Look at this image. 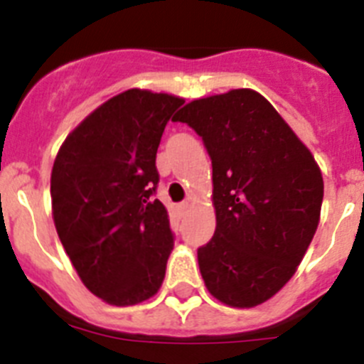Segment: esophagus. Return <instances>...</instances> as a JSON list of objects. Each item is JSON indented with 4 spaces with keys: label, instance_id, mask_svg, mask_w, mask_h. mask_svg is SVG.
Listing matches in <instances>:
<instances>
[{
    "label": "esophagus",
    "instance_id": "34e87169",
    "mask_svg": "<svg viewBox=\"0 0 364 364\" xmlns=\"http://www.w3.org/2000/svg\"><path fill=\"white\" fill-rule=\"evenodd\" d=\"M178 208H180V210H182V211H186V210H188V208H189V202H188V200L182 202V204H180Z\"/></svg>",
    "mask_w": 364,
    "mask_h": 364
}]
</instances>
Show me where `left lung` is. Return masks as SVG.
<instances>
[{"label":"left lung","instance_id":"1","mask_svg":"<svg viewBox=\"0 0 364 364\" xmlns=\"http://www.w3.org/2000/svg\"><path fill=\"white\" fill-rule=\"evenodd\" d=\"M175 122L200 134L213 164L217 228L198 247L205 288L231 308L259 306L294 277L319 226V164L253 89L193 100Z\"/></svg>","mask_w":364,"mask_h":364}]
</instances>
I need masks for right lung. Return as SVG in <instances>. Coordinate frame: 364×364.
Returning <instances> with one entry per match:
<instances>
[{
    "label": "right lung",
    "mask_w": 364,
    "mask_h": 364,
    "mask_svg": "<svg viewBox=\"0 0 364 364\" xmlns=\"http://www.w3.org/2000/svg\"><path fill=\"white\" fill-rule=\"evenodd\" d=\"M184 98L147 89L112 96L63 140L50 173L58 237L85 288L112 306L153 297L173 252L169 215L151 200L164 127Z\"/></svg>",
    "instance_id": "1"
}]
</instances>
